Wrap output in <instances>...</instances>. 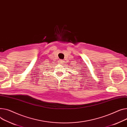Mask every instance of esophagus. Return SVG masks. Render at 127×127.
I'll return each mask as SVG.
<instances>
[{"instance_id":"obj_1","label":"esophagus","mask_w":127,"mask_h":127,"mask_svg":"<svg viewBox=\"0 0 127 127\" xmlns=\"http://www.w3.org/2000/svg\"><path fill=\"white\" fill-rule=\"evenodd\" d=\"M64 63V61L63 60H61L60 61V64H63Z\"/></svg>"}]
</instances>
